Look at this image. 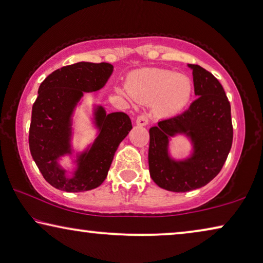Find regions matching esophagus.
Here are the masks:
<instances>
[{
	"instance_id": "obj_1",
	"label": "esophagus",
	"mask_w": 263,
	"mask_h": 263,
	"mask_svg": "<svg viewBox=\"0 0 263 263\" xmlns=\"http://www.w3.org/2000/svg\"><path fill=\"white\" fill-rule=\"evenodd\" d=\"M136 124L138 125V126H146V125L148 124V119H147V117L145 116V115L139 116L138 118H137V120H136Z\"/></svg>"
}]
</instances>
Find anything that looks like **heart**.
<instances>
[{
    "instance_id": "heart-1",
    "label": "heart",
    "mask_w": 263,
    "mask_h": 263,
    "mask_svg": "<svg viewBox=\"0 0 263 263\" xmlns=\"http://www.w3.org/2000/svg\"><path fill=\"white\" fill-rule=\"evenodd\" d=\"M127 91L142 103L154 101V108L160 117L178 115L189 103L193 85L189 78L162 68H144L132 73Z\"/></svg>"
}]
</instances>
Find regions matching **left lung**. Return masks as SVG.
<instances>
[{
    "mask_svg": "<svg viewBox=\"0 0 263 263\" xmlns=\"http://www.w3.org/2000/svg\"><path fill=\"white\" fill-rule=\"evenodd\" d=\"M189 67L197 99L181 115L150 128V176L157 185L174 193L206 185L224 165L233 144L230 103L222 85L201 66ZM176 134H184L193 144V154L183 161L171 159L168 154L170 137Z\"/></svg>",
    "mask_w": 263,
    "mask_h": 263,
    "instance_id": "8db88e82",
    "label": "left lung"
}]
</instances>
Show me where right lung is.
<instances>
[{"label": "right lung", "instance_id": "1", "mask_svg": "<svg viewBox=\"0 0 263 263\" xmlns=\"http://www.w3.org/2000/svg\"><path fill=\"white\" fill-rule=\"evenodd\" d=\"M113 72L107 62H78L54 70L41 82L31 109L29 148L44 178L55 189L81 193L98 187L107 177L119 144L131 131V119L124 112L106 115L94 107L98 136L92 145L77 156L72 177L59 159L72 155V116L85 92L103 88Z\"/></svg>", "mask_w": 263, "mask_h": 263}]
</instances>
